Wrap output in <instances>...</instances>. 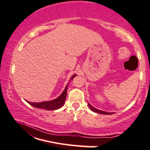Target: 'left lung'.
Segmentation results:
<instances>
[{"mask_svg":"<svg viewBox=\"0 0 150 150\" xmlns=\"http://www.w3.org/2000/svg\"><path fill=\"white\" fill-rule=\"evenodd\" d=\"M88 106H89V108L92 110L93 112H98V113H100V114H103V115H110V114H112L114 113V112H105V111H103V110H99V109H97L95 108H94L93 106L91 105L89 103H88Z\"/></svg>","mask_w":150,"mask_h":150,"instance_id":"obj_1","label":"left lung"}]
</instances>
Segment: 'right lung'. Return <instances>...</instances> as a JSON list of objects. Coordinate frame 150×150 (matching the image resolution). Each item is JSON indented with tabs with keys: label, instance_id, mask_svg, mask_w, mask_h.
Here are the masks:
<instances>
[{
	"label": "right lung",
	"instance_id": "1",
	"mask_svg": "<svg viewBox=\"0 0 150 150\" xmlns=\"http://www.w3.org/2000/svg\"><path fill=\"white\" fill-rule=\"evenodd\" d=\"M76 76V74H74L71 78V80L73 79ZM68 85H69V83L67 84L66 87H65L64 90L63 91V92L61 93V95H60L58 98L54 99L52 100H49V101H44L41 102V103H31V102L27 101V103L29 105H32L33 107L37 108H40V109H44L47 110H54L59 109L62 107L65 103V100H66V95H67V89H68Z\"/></svg>",
	"mask_w": 150,
	"mask_h": 150
}]
</instances>
